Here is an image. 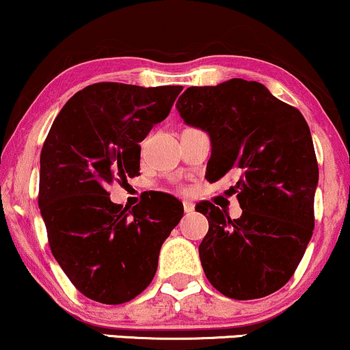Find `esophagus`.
I'll list each match as a JSON object with an SVG mask.
<instances>
[{
    "label": "esophagus",
    "instance_id": "obj_1",
    "mask_svg": "<svg viewBox=\"0 0 350 350\" xmlns=\"http://www.w3.org/2000/svg\"><path fill=\"white\" fill-rule=\"evenodd\" d=\"M183 210H185V213H191L195 210V205L191 202H183Z\"/></svg>",
    "mask_w": 350,
    "mask_h": 350
}]
</instances>
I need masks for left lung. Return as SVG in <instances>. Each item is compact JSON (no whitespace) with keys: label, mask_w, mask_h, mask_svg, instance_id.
Here are the masks:
<instances>
[{"label":"left lung","mask_w":350,"mask_h":350,"mask_svg":"<svg viewBox=\"0 0 350 350\" xmlns=\"http://www.w3.org/2000/svg\"><path fill=\"white\" fill-rule=\"evenodd\" d=\"M187 124L211 137L206 180H237L230 193L243 213L200 202L208 218L200 261L208 281L231 299H258L286 284L314 230L319 168L302 113L254 81L188 88L176 102Z\"/></svg>","instance_id":"8db88e82"}]
</instances>
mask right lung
<instances>
[{"mask_svg":"<svg viewBox=\"0 0 350 350\" xmlns=\"http://www.w3.org/2000/svg\"><path fill=\"white\" fill-rule=\"evenodd\" d=\"M182 89L97 82L74 94L51 125L39 210L54 258L89 299L122 304L139 296L183 217L182 202L168 193L155 191L127 210L107 191L140 175L139 142L170 113Z\"/></svg>","mask_w":350,"mask_h":350,"instance_id":"1","label":"right lung"}]
</instances>
